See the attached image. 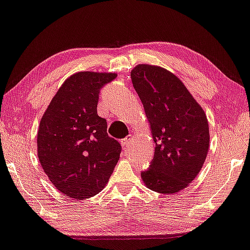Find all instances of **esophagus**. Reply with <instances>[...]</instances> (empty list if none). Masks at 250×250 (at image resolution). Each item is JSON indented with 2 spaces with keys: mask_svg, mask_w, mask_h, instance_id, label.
<instances>
[{
  "mask_svg": "<svg viewBox=\"0 0 250 250\" xmlns=\"http://www.w3.org/2000/svg\"><path fill=\"white\" fill-rule=\"evenodd\" d=\"M131 141H133V137H131V136H127V137H125L124 139H122L121 145H122V147H123V149L128 148V146Z\"/></svg>",
  "mask_w": 250,
  "mask_h": 250,
  "instance_id": "1",
  "label": "esophagus"
}]
</instances>
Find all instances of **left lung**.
I'll return each instance as SVG.
<instances>
[{
	"label": "left lung",
	"mask_w": 250,
	"mask_h": 250,
	"mask_svg": "<svg viewBox=\"0 0 250 250\" xmlns=\"http://www.w3.org/2000/svg\"><path fill=\"white\" fill-rule=\"evenodd\" d=\"M130 77L155 143L151 166L141 178L149 189L175 194L204 167L210 147L206 113L181 79L166 68L139 64Z\"/></svg>",
	"instance_id": "1"
}]
</instances>
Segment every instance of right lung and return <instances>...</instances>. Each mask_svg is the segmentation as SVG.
<instances>
[{
    "label": "right lung",
    "instance_id": "1",
    "mask_svg": "<svg viewBox=\"0 0 250 250\" xmlns=\"http://www.w3.org/2000/svg\"><path fill=\"white\" fill-rule=\"evenodd\" d=\"M115 73L78 72L69 76L41 117L38 158L55 188L83 200L100 192L120 159L119 141L109 137L98 115L100 89Z\"/></svg>",
    "mask_w": 250,
    "mask_h": 250
}]
</instances>
